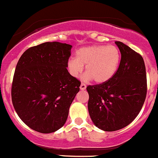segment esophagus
<instances>
[{
  "label": "esophagus",
  "mask_w": 158,
  "mask_h": 158,
  "mask_svg": "<svg viewBox=\"0 0 158 158\" xmlns=\"http://www.w3.org/2000/svg\"><path fill=\"white\" fill-rule=\"evenodd\" d=\"M80 89L81 90H85L86 89V85L84 83H81V85L80 86Z\"/></svg>",
  "instance_id": "esophagus-1"
}]
</instances>
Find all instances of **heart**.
<instances>
[{"label":"heart","instance_id":"1","mask_svg":"<svg viewBox=\"0 0 158 158\" xmlns=\"http://www.w3.org/2000/svg\"><path fill=\"white\" fill-rule=\"evenodd\" d=\"M76 57L69 60L67 63L72 76H79L85 66L87 77L91 78L97 84H104L110 81L116 73L120 52L113 45L92 46L79 49Z\"/></svg>","mask_w":158,"mask_h":158}]
</instances>
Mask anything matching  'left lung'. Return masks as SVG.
I'll return each mask as SVG.
<instances>
[{"instance_id": "left-lung-1", "label": "left lung", "mask_w": 158, "mask_h": 158, "mask_svg": "<svg viewBox=\"0 0 158 158\" xmlns=\"http://www.w3.org/2000/svg\"><path fill=\"white\" fill-rule=\"evenodd\" d=\"M116 73L108 82L88 85V112L98 128L118 130L128 126L140 112L147 95V74L142 56L122 42Z\"/></svg>"}]
</instances>
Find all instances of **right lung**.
I'll list each match as a JSON object with an SVG mask.
<instances>
[{
  "instance_id": "add662e5",
  "label": "right lung",
  "mask_w": 158,
  "mask_h": 158,
  "mask_svg": "<svg viewBox=\"0 0 158 158\" xmlns=\"http://www.w3.org/2000/svg\"><path fill=\"white\" fill-rule=\"evenodd\" d=\"M71 45L46 42L24 52L16 66L11 99L31 130L53 133L65 124L81 81L67 70Z\"/></svg>"
}]
</instances>
